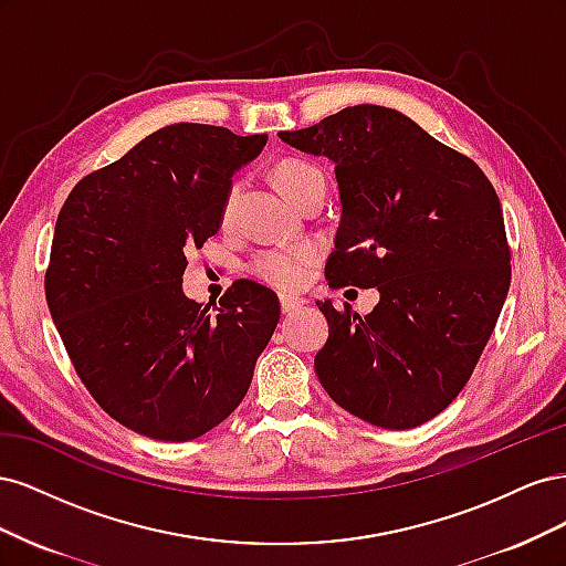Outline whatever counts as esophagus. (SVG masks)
I'll list each match as a JSON object with an SVG mask.
<instances>
[{"instance_id": "esophagus-1", "label": "esophagus", "mask_w": 566, "mask_h": 566, "mask_svg": "<svg viewBox=\"0 0 566 566\" xmlns=\"http://www.w3.org/2000/svg\"><path fill=\"white\" fill-rule=\"evenodd\" d=\"M302 300H297V297H293V295H281V312L283 314H293V312H297V310H302Z\"/></svg>"}]
</instances>
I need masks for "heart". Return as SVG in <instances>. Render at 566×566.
Instances as JSON below:
<instances>
[{"instance_id":"1","label":"heart","mask_w":566,"mask_h":566,"mask_svg":"<svg viewBox=\"0 0 566 566\" xmlns=\"http://www.w3.org/2000/svg\"><path fill=\"white\" fill-rule=\"evenodd\" d=\"M273 181H276V188L285 196V200L293 202L306 186H312L314 181H323V175L318 167L304 160H283L279 163L276 169H273ZM231 205H233V196L227 202V212L231 210ZM312 262H314V250L310 245L279 248L256 256L252 262V271L256 279L264 281L271 287L295 290L304 283Z\"/></svg>"}]
</instances>
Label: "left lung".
Returning <instances> with one entry per match:
<instances>
[{"mask_svg":"<svg viewBox=\"0 0 566 566\" xmlns=\"http://www.w3.org/2000/svg\"><path fill=\"white\" fill-rule=\"evenodd\" d=\"M281 142L335 165L333 287H378L366 316L318 302L314 368L331 399L385 430L439 416L482 356L510 287L499 196L470 158L385 106H349Z\"/></svg>","mask_w":566,"mask_h":566,"instance_id":"left-lung-1","label":"left lung"}]
</instances>
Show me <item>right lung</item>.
<instances>
[{"label":"right lung","instance_id":"1","mask_svg":"<svg viewBox=\"0 0 566 566\" xmlns=\"http://www.w3.org/2000/svg\"><path fill=\"white\" fill-rule=\"evenodd\" d=\"M266 134L179 123L84 177L56 219L46 304L98 406L129 430L191 441L243 401L281 318L279 297L238 281L210 304L184 295L186 250L221 229L231 177Z\"/></svg>","mask_w":566,"mask_h":566}]
</instances>
